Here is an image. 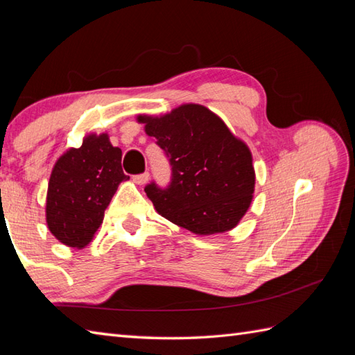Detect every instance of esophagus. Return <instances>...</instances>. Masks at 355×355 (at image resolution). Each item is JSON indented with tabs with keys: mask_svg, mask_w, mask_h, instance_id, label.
Listing matches in <instances>:
<instances>
[{
	"mask_svg": "<svg viewBox=\"0 0 355 355\" xmlns=\"http://www.w3.org/2000/svg\"><path fill=\"white\" fill-rule=\"evenodd\" d=\"M148 180H149V173H148V172L139 173V175H134V177H132V182H134L135 184H139V186L146 184Z\"/></svg>",
	"mask_w": 355,
	"mask_h": 355,
	"instance_id": "esophagus-1",
	"label": "esophagus"
}]
</instances>
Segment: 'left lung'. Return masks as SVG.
I'll use <instances>...</instances> for the list:
<instances>
[{"label":"left lung","mask_w":355,"mask_h":355,"mask_svg":"<svg viewBox=\"0 0 355 355\" xmlns=\"http://www.w3.org/2000/svg\"><path fill=\"white\" fill-rule=\"evenodd\" d=\"M149 137L169 157L171 184L145 187L166 220L195 235H215L236 227L254 192L253 158L215 112L184 103L163 116H137Z\"/></svg>","instance_id":"left-lung-1"}]
</instances>
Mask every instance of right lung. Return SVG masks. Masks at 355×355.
Instances as JSON below:
<instances>
[{
    "mask_svg": "<svg viewBox=\"0 0 355 355\" xmlns=\"http://www.w3.org/2000/svg\"><path fill=\"white\" fill-rule=\"evenodd\" d=\"M128 178L122 149L111 145L108 134H88L80 148L67 149L49 182L45 220L53 236L69 247H85L119 184Z\"/></svg>",
    "mask_w": 355,
    "mask_h": 355,
    "instance_id": "obj_1",
    "label": "right lung"
}]
</instances>
